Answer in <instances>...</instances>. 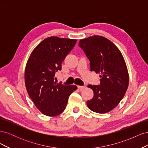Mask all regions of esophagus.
<instances>
[{"label":"esophagus","mask_w":148,"mask_h":148,"mask_svg":"<svg viewBox=\"0 0 148 148\" xmlns=\"http://www.w3.org/2000/svg\"><path fill=\"white\" fill-rule=\"evenodd\" d=\"M86 88V86H78V88L79 89H84Z\"/></svg>","instance_id":"esophagus-1"}]
</instances>
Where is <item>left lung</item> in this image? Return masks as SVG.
<instances>
[{
    "label": "left lung",
    "mask_w": 148,
    "mask_h": 148,
    "mask_svg": "<svg viewBox=\"0 0 148 148\" xmlns=\"http://www.w3.org/2000/svg\"><path fill=\"white\" fill-rule=\"evenodd\" d=\"M79 46L90 61L91 71L100 73V85L89 84L94 96L88 108L105 114L114 109L123 99L128 86L129 75L124 58L115 44L100 36L81 39Z\"/></svg>",
    "instance_id": "left-lung-1"
}]
</instances>
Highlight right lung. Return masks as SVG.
Segmentation results:
<instances>
[{
	"label": "right lung",
	"mask_w": 148,
	"mask_h": 148,
	"mask_svg": "<svg viewBox=\"0 0 148 148\" xmlns=\"http://www.w3.org/2000/svg\"><path fill=\"white\" fill-rule=\"evenodd\" d=\"M77 39L51 36L34 48L26 63L25 86L36 107L44 115L55 117L65 109L75 85L54 82L55 73L62 69V62L75 46Z\"/></svg>",
	"instance_id": "obj_1"
}]
</instances>
